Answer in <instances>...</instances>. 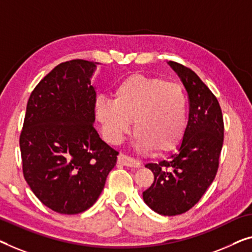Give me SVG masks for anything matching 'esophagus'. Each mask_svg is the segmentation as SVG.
Segmentation results:
<instances>
[{"instance_id": "1", "label": "esophagus", "mask_w": 252, "mask_h": 252, "mask_svg": "<svg viewBox=\"0 0 252 252\" xmlns=\"http://www.w3.org/2000/svg\"><path fill=\"white\" fill-rule=\"evenodd\" d=\"M118 162H119V164L125 165V166H127V167H140L141 166L140 162L133 159L132 157L126 155V154H120L118 157Z\"/></svg>"}]
</instances>
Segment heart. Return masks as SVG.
<instances>
[{
	"mask_svg": "<svg viewBox=\"0 0 252 252\" xmlns=\"http://www.w3.org/2000/svg\"><path fill=\"white\" fill-rule=\"evenodd\" d=\"M188 102L179 85L164 79L133 73L113 92V100L100 98L95 114L105 138L118 144L134 121L139 146L155 154L175 149L185 136Z\"/></svg>",
	"mask_w": 252,
	"mask_h": 252,
	"instance_id": "heart-1",
	"label": "heart"
}]
</instances>
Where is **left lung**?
I'll use <instances>...</instances> for the list:
<instances>
[{"label": "left lung", "instance_id": "left-lung-1", "mask_svg": "<svg viewBox=\"0 0 252 252\" xmlns=\"http://www.w3.org/2000/svg\"><path fill=\"white\" fill-rule=\"evenodd\" d=\"M168 64L181 78L188 93L189 120L178 153L158 164H146L153 172L154 182L142 197L154 212L175 216L192 208L215 179L224 121L216 96L196 72L178 62Z\"/></svg>", "mask_w": 252, "mask_h": 252}]
</instances>
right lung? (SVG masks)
Returning <instances> with one entry per match:
<instances>
[{
  "instance_id": "right-lung-1",
  "label": "right lung",
  "mask_w": 252,
  "mask_h": 252,
  "mask_svg": "<svg viewBox=\"0 0 252 252\" xmlns=\"http://www.w3.org/2000/svg\"><path fill=\"white\" fill-rule=\"evenodd\" d=\"M95 67L80 59L60 63L32 90L26 108L19 139L25 180L60 214L92 207L119 155L94 127Z\"/></svg>"
}]
</instances>
